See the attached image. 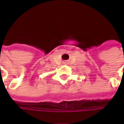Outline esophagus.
Masks as SVG:
<instances>
[{
    "mask_svg": "<svg viewBox=\"0 0 124 124\" xmlns=\"http://www.w3.org/2000/svg\"><path fill=\"white\" fill-rule=\"evenodd\" d=\"M63 63H65V64H67V62H64Z\"/></svg>",
    "mask_w": 124,
    "mask_h": 124,
    "instance_id": "34e87169",
    "label": "esophagus"
}]
</instances>
